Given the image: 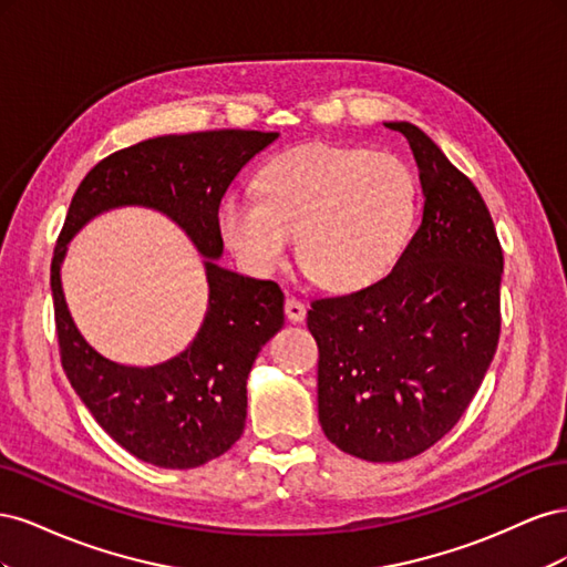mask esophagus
I'll return each instance as SVG.
<instances>
[{
  "instance_id": "esophagus-1",
  "label": "esophagus",
  "mask_w": 567,
  "mask_h": 567,
  "mask_svg": "<svg viewBox=\"0 0 567 567\" xmlns=\"http://www.w3.org/2000/svg\"><path fill=\"white\" fill-rule=\"evenodd\" d=\"M286 317H288V321H293V323H300L305 317H307V307H305V302L302 300H298V298H286Z\"/></svg>"
}]
</instances>
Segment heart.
I'll return each instance as SVG.
<instances>
[{
    "mask_svg": "<svg viewBox=\"0 0 567 567\" xmlns=\"http://www.w3.org/2000/svg\"><path fill=\"white\" fill-rule=\"evenodd\" d=\"M419 221V182L400 158L367 146L312 144L279 153L257 175V196L219 205L221 241L257 277L293 255L331 293L383 281Z\"/></svg>",
    "mask_w": 567,
    "mask_h": 567,
    "instance_id": "obj_1",
    "label": "heart"
}]
</instances>
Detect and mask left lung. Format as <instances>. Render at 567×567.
I'll return each instance as SVG.
<instances>
[{
  "instance_id": "1",
  "label": "left lung",
  "mask_w": 567,
  "mask_h": 567,
  "mask_svg": "<svg viewBox=\"0 0 567 567\" xmlns=\"http://www.w3.org/2000/svg\"><path fill=\"white\" fill-rule=\"evenodd\" d=\"M421 227L383 281L315 300L319 423L357 458L404 461L447 435L475 398L499 340L504 255L473 182L411 123Z\"/></svg>"
}]
</instances>
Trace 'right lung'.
I'll list each match as a JSON object with an SVG mask.
<instances>
[{
  "instance_id": "add662e5",
  "label": "right lung",
  "mask_w": 567,
  "mask_h": 567,
  "mask_svg": "<svg viewBox=\"0 0 567 567\" xmlns=\"http://www.w3.org/2000/svg\"><path fill=\"white\" fill-rule=\"evenodd\" d=\"M279 132L217 130L167 134L104 158L82 179L51 260L61 364L96 423L132 456L161 468H196L241 437L248 373L284 326L274 281L219 267L221 196L241 167ZM136 204L165 214L204 257L209 307L195 340L158 365H117L96 353L72 321L60 286L66 244L96 214Z\"/></svg>"
}]
</instances>
